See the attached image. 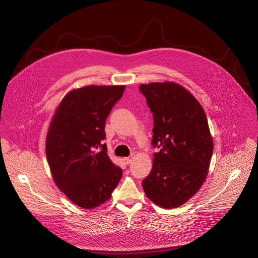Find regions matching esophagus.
I'll return each instance as SVG.
<instances>
[{
  "label": "esophagus",
  "mask_w": 258,
  "mask_h": 258,
  "mask_svg": "<svg viewBox=\"0 0 258 258\" xmlns=\"http://www.w3.org/2000/svg\"><path fill=\"white\" fill-rule=\"evenodd\" d=\"M133 159H134V155H131V156H128V157H125L123 160H124V162H125L126 164H130V163L133 161Z\"/></svg>",
  "instance_id": "34e87169"
}]
</instances>
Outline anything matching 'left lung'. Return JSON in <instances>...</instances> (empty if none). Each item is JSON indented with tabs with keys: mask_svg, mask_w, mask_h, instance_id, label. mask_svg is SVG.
<instances>
[{
	"mask_svg": "<svg viewBox=\"0 0 258 258\" xmlns=\"http://www.w3.org/2000/svg\"><path fill=\"white\" fill-rule=\"evenodd\" d=\"M153 113L154 153L150 174L142 186L156 205L175 208L200 190L207 176L213 141L200 103L172 82L139 87Z\"/></svg>",
	"mask_w": 258,
	"mask_h": 258,
	"instance_id": "1",
	"label": "left lung"
}]
</instances>
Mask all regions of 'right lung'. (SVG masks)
I'll use <instances>...</instances> for the list:
<instances>
[{"mask_svg":"<svg viewBox=\"0 0 258 258\" xmlns=\"http://www.w3.org/2000/svg\"><path fill=\"white\" fill-rule=\"evenodd\" d=\"M124 86H87L69 92L52 118L46 154L57 187L78 206L96 208L111 198L122 169L103 144L105 122Z\"/></svg>","mask_w":258,"mask_h":258,"instance_id":"add662e5","label":"right lung"}]
</instances>
